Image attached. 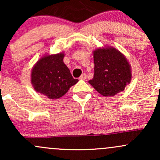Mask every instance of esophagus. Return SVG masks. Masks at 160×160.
<instances>
[{"label":"esophagus","instance_id":"1","mask_svg":"<svg viewBox=\"0 0 160 160\" xmlns=\"http://www.w3.org/2000/svg\"><path fill=\"white\" fill-rule=\"evenodd\" d=\"M86 74L84 73V74H82L81 76L80 77V80H86Z\"/></svg>","mask_w":160,"mask_h":160}]
</instances>
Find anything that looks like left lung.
<instances>
[{
	"label": "left lung",
	"instance_id": "8db88e82",
	"mask_svg": "<svg viewBox=\"0 0 160 160\" xmlns=\"http://www.w3.org/2000/svg\"><path fill=\"white\" fill-rule=\"evenodd\" d=\"M94 77L89 83L101 95L114 96L122 92L132 79L131 65L120 51L113 47L93 51Z\"/></svg>",
	"mask_w": 160,
	"mask_h": 160
}]
</instances>
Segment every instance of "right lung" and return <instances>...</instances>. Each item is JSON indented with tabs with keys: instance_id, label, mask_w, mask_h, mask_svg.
I'll return each instance as SVG.
<instances>
[{
	"instance_id": "obj_1",
	"label": "right lung",
	"mask_w": 160,
	"mask_h": 160,
	"mask_svg": "<svg viewBox=\"0 0 160 160\" xmlns=\"http://www.w3.org/2000/svg\"><path fill=\"white\" fill-rule=\"evenodd\" d=\"M65 53L44 55L32 70L31 82L36 92L49 99L59 98L78 82L64 63Z\"/></svg>"
}]
</instances>
